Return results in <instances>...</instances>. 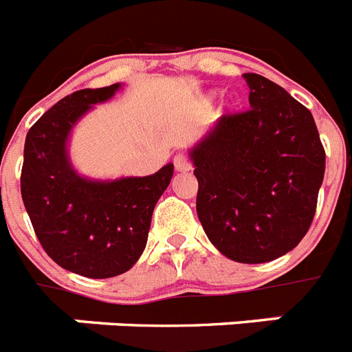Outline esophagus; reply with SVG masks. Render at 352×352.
Returning a JSON list of instances; mask_svg holds the SVG:
<instances>
[{
  "label": "esophagus",
  "instance_id": "esophagus-1",
  "mask_svg": "<svg viewBox=\"0 0 352 352\" xmlns=\"http://www.w3.org/2000/svg\"><path fill=\"white\" fill-rule=\"evenodd\" d=\"M174 169L178 170V173H187L190 170V160H188L187 155H183V153H178V155L174 156Z\"/></svg>",
  "mask_w": 352,
  "mask_h": 352
}]
</instances>
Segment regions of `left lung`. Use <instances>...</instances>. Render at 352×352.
<instances>
[{"instance_id": "1", "label": "left lung", "mask_w": 352, "mask_h": 352, "mask_svg": "<svg viewBox=\"0 0 352 352\" xmlns=\"http://www.w3.org/2000/svg\"><path fill=\"white\" fill-rule=\"evenodd\" d=\"M244 80L251 108L222 116L190 149L196 208L224 256L265 263L292 251L310 230L326 153L308 108L260 74Z\"/></svg>"}]
</instances>
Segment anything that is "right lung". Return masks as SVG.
<instances>
[{
    "label": "right lung",
    "mask_w": 352,
    "mask_h": 352,
    "mask_svg": "<svg viewBox=\"0 0 352 352\" xmlns=\"http://www.w3.org/2000/svg\"><path fill=\"white\" fill-rule=\"evenodd\" d=\"M121 89H82L65 96L30 128L21 170V196L38 242L53 262L92 279L119 276L142 254L156 201L174 165L144 178L96 182L73 169L69 133L92 104Z\"/></svg>",
    "instance_id": "add662e5"
}]
</instances>
